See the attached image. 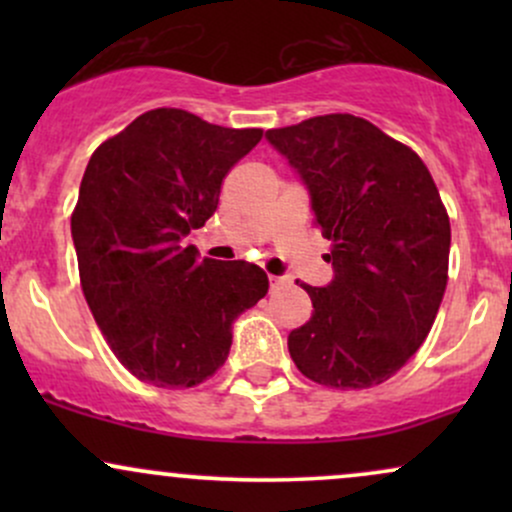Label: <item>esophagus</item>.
<instances>
[{"label": "esophagus", "mask_w": 512, "mask_h": 512, "mask_svg": "<svg viewBox=\"0 0 512 512\" xmlns=\"http://www.w3.org/2000/svg\"><path fill=\"white\" fill-rule=\"evenodd\" d=\"M269 284H272V289H281V286L289 284V276H269Z\"/></svg>", "instance_id": "obj_1"}]
</instances>
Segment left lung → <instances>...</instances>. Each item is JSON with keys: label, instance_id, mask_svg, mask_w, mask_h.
<instances>
[{"label": "left lung", "instance_id": "1", "mask_svg": "<svg viewBox=\"0 0 512 512\" xmlns=\"http://www.w3.org/2000/svg\"><path fill=\"white\" fill-rule=\"evenodd\" d=\"M267 139L308 185L332 243V284H301L313 315L289 334L293 363L325 387L385 383L424 344L448 286L450 219L436 182L416 151L349 113Z\"/></svg>", "mask_w": 512, "mask_h": 512}]
</instances>
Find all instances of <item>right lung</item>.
<instances>
[{
  "label": "right lung",
  "instance_id": "obj_1",
  "mask_svg": "<svg viewBox=\"0 0 512 512\" xmlns=\"http://www.w3.org/2000/svg\"><path fill=\"white\" fill-rule=\"evenodd\" d=\"M260 139L262 129L156 108L88 161L72 214L81 289L117 361L142 383H204L226 363L233 320L267 296L257 264L199 262L195 245L182 243Z\"/></svg>",
  "mask_w": 512,
  "mask_h": 512
}]
</instances>
